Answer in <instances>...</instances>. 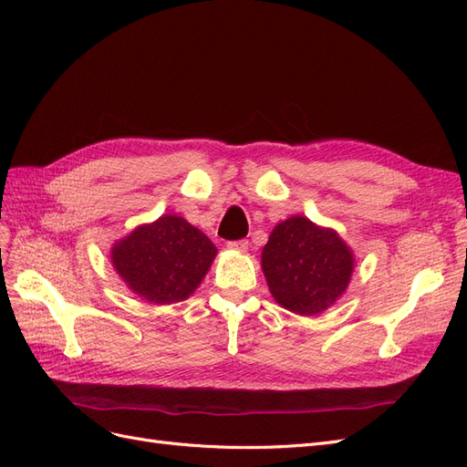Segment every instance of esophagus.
Here are the masks:
<instances>
[{"label":"esophagus","mask_w":467,"mask_h":467,"mask_svg":"<svg viewBox=\"0 0 467 467\" xmlns=\"http://www.w3.org/2000/svg\"><path fill=\"white\" fill-rule=\"evenodd\" d=\"M228 247L230 251H247V247H249V242L247 239H237V242H228Z\"/></svg>","instance_id":"obj_1"}]
</instances>
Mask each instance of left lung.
Here are the masks:
<instances>
[{
  "label": "left lung",
  "instance_id": "8db88e82",
  "mask_svg": "<svg viewBox=\"0 0 467 467\" xmlns=\"http://www.w3.org/2000/svg\"><path fill=\"white\" fill-rule=\"evenodd\" d=\"M261 268L276 304L292 314L316 316L347 292L355 253L333 228L296 214L275 225Z\"/></svg>",
  "mask_w": 467,
  "mask_h": 467
}]
</instances>
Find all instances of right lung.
Here are the masks:
<instances>
[{
  "mask_svg": "<svg viewBox=\"0 0 467 467\" xmlns=\"http://www.w3.org/2000/svg\"><path fill=\"white\" fill-rule=\"evenodd\" d=\"M216 253V245L185 218L163 214L112 244L110 263L140 300L165 306L187 300L201 286Z\"/></svg>",
  "mask_w": 467,
  "mask_h": 467,
  "instance_id": "1",
  "label": "right lung"
}]
</instances>
